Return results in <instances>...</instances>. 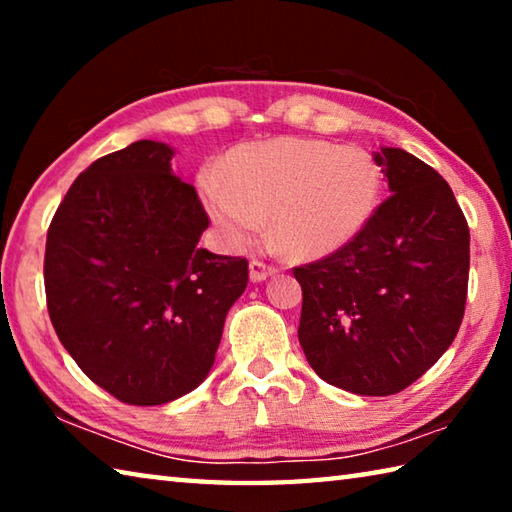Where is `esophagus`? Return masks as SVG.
Returning <instances> with one entry per match:
<instances>
[{"label": "esophagus", "instance_id": "obj_1", "mask_svg": "<svg viewBox=\"0 0 512 512\" xmlns=\"http://www.w3.org/2000/svg\"><path fill=\"white\" fill-rule=\"evenodd\" d=\"M248 271H250V282H264V280H268V277L277 273L275 266L259 262V259H253V262H250Z\"/></svg>", "mask_w": 512, "mask_h": 512}]
</instances>
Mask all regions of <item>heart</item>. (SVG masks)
<instances>
[{
    "label": "heart",
    "mask_w": 512,
    "mask_h": 512,
    "mask_svg": "<svg viewBox=\"0 0 512 512\" xmlns=\"http://www.w3.org/2000/svg\"><path fill=\"white\" fill-rule=\"evenodd\" d=\"M205 212L230 246L266 239L289 259L332 255L361 235L381 196V171L368 151L323 140L280 137L239 146L223 178H198Z\"/></svg>",
    "instance_id": "obj_1"
}]
</instances>
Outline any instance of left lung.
Returning <instances> with one entry per match:
<instances>
[{
	"mask_svg": "<svg viewBox=\"0 0 512 512\" xmlns=\"http://www.w3.org/2000/svg\"><path fill=\"white\" fill-rule=\"evenodd\" d=\"M391 196L348 246L296 268L298 339L320 379L393 395L443 357L461 327L470 228L452 187L404 149L372 155Z\"/></svg>",
	"mask_w": 512,
	"mask_h": 512,
	"instance_id": "1",
	"label": "left lung"
}]
</instances>
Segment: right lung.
I'll use <instances>...</instances> for the list:
<instances>
[{"label":"right lung","mask_w":512,"mask_h":512,"mask_svg":"<svg viewBox=\"0 0 512 512\" xmlns=\"http://www.w3.org/2000/svg\"><path fill=\"white\" fill-rule=\"evenodd\" d=\"M176 151L140 140L92 162L47 232L45 291L63 348L135 406L192 393L210 375L248 262L198 246L207 214L173 176Z\"/></svg>","instance_id":"1"}]
</instances>
